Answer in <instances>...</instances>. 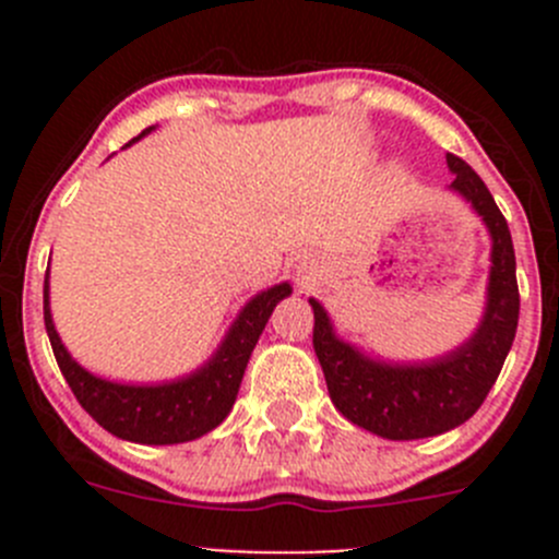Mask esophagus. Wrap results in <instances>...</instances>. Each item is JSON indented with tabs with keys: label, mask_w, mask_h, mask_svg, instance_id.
<instances>
[{
	"label": "esophagus",
	"mask_w": 559,
	"mask_h": 559,
	"mask_svg": "<svg viewBox=\"0 0 559 559\" xmlns=\"http://www.w3.org/2000/svg\"><path fill=\"white\" fill-rule=\"evenodd\" d=\"M302 267H308V262H302Z\"/></svg>",
	"instance_id": "34e87169"
}]
</instances>
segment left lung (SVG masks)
I'll list each match as a JSON object with an SVG mask.
<instances>
[{
  "label": "left lung",
  "instance_id": "obj_1",
  "mask_svg": "<svg viewBox=\"0 0 559 559\" xmlns=\"http://www.w3.org/2000/svg\"><path fill=\"white\" fill-rule=\"evenodd\" d=\"M454 180L449 189L473 207L489 233L487 302L467 341L425 362L370 357L335 332L319 300L313 308V348L324 370L330 400L352 425L386 438L416 441L465 425L498 381L520 321L516 257L509 224L492 194L460 156L447 154Z\"/></svg>",
  "mask_w": 559,
  "mask_h": 559
}]
</instances>
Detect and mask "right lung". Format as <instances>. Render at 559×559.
Wrapping results in <instances>:
<instances>
[{"label":"right lung","mask_w":559,"mask_h":559,"mask_svg":"<svg viewBox=\"0 0 559 559\" xmlns=\"http://www.w3.org/2000/svg\"><path fill=\"white\" fill-rule=\"evenodd\" d=\"M154 129L156 127L143 129V134H138L132 143H138L140 138L151 134ZM289 295V281L257 292L235 316L227 335H224V341L218 343V348L211 354L207 362H202L191 373L178 376L173 381H159V384L110 381L75 362L64 343H61L53 316H50L48 275H45L43 289V311L45 330H48L61 376L67 379L78 403L86 408V414L121 441L145 443V447H170V443H186L202 438L227 419L235 397H238L253 346H257L270 313Z\"/></svg>","instance_id":"add662e5"}]
</instances>
